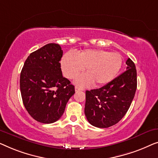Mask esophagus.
<instances>
[{
    "instance_id": "esophagus-1",
    "label": "esophagus",
    "mask_w": 158,
    "mask_h": 158,
    "mask_svg": "<svg viewBox=\"0 0 158 158\" xmlns=\"http://www.w3.org/2000/svg\"><path fill=\"white\" fill-rule=\"evenodd\" d=\"M75 91H76V92H79V91H84V89H83L77 87V86H76V87H75Z\"/></svg>"
}]
</instances>
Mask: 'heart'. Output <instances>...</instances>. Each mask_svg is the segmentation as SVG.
<instances>
[{
	"label": "heart",
	"instance_id": "1",
	"mask_svg": "<svg viewBox=\"0 0 158 158\" xmlns=\"http://www.w3.org/2000/svg\"><path fill=\"white\" fill-rule=\"evenodd\" d=\"M123 64L119 53L104 49H86L79 54L68 52L61 61V68L66 78L72 79L85 69L86 74L79 77L75 84L79 86H89L95 84L102 86L115 78Z\"/></svg>",
	"mask_w": 158,
	"mask_h": 158
}]
</instances>
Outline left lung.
<instances>
[{
    "instance_id": "obj_1",
    "label": "left lung",
    "mask_w": 158,
    "mask_h": 158,
    "mask_svg": "<svg viewBox=\"0 0 158 158\" xmlns=\"http://www.w3.org/2000/svg\"><path fill=\"white\" fill-rule=\"evenodd\" d=\"M126 64L125 72L110 83L86 91L84 113L92 125L110 127L120 121L128 111L137 89V71L130 58Z\"/></svg>"
}]
</instances>
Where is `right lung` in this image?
Segmentation results:
<instances>
[{"label": "right lung", "mask_w": 158, "mask_h": 158, "mask_svg": "<svg viewBox=\"0 0 158 158\" xmlns=\"http://www.w3.org/2000/svg\"><path fill=\"white\" fill-rule=\"evenodd\" d=\"M61 46L48 44L31 53L21 72L20 89L23 105L35 120L55 123L64 114L74 86L62 76Z\"/></svg>", "instance_id": "1"}]
</instances>
